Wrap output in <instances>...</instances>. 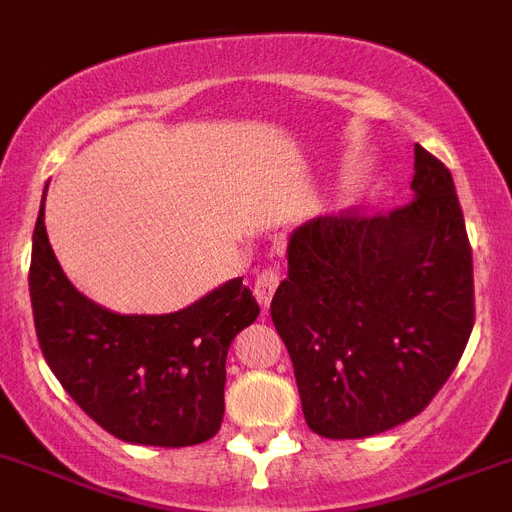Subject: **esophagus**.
I'll return each mask as SVG.
<instances>
[{
    "label": "esophagus",
    "instance_id": "34e87169",
    "mask_svg": "<svg viewBox=\"0 0 512 512\" xmlns=\"http://www.w3.org/2000/svg\"><path fill=\"white\" fill-rule=\"evenodd\" d=\"M280 280H282L280 266H264V269H261L256 282H253V293H256L261 306H269V301H272V295L274 290H277V285H280Z\"/></svg>",
    "mask_w": 512,
    "mask_h": 512
}]
</instances>
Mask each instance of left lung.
<instances>
[{
	"mask_svg": "<svg viewBox=\"0 0 512 512\" xmlns=\"http://www.w3.org/2000/svg\"><path fill=\"white\" fill-rule=\"evenodd\" d=\"M413 193L311 219L272 298L311 432L361 439L418 416L474 329V259L453 175L416 143Z\"/></svg>",
	"mask_w": 512,
	"mask_h": 512,
	"instance_id": "left-lung-1",
	"label": "left lung"
}]
</instances>
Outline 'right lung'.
I'll return each mask as SVG.
<instances>
[{
    "label": "right lung",
    "instance_id": "obj_1",
    "mask_svg": "<svg viewBox=\"0 0 512 512\" xmlns=\"http://www.w3.org/2000/svg\"><path fill=\"white\" fill-rule=\"evenodd\" d=\"M28 285L49 369L101 429L154 447L201 445L219 432L227 350L259 316L243 277L175 314H112L70 285L41 214Z\"/></svg>",
    "mask_w": 512,
    "mask_h": 512
}]
</instances>
